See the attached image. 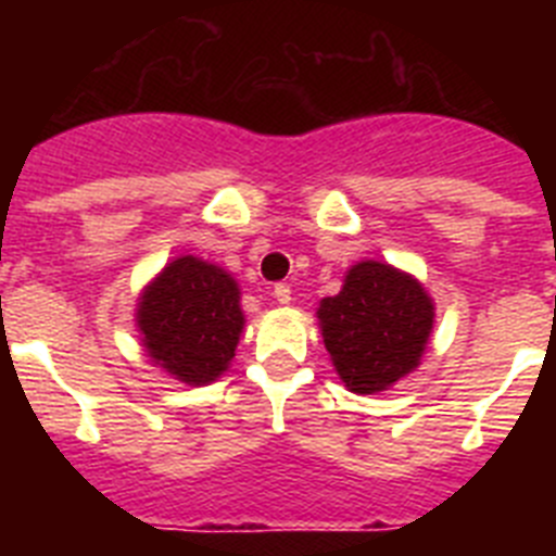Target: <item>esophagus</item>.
<instances>
[{
    "instance_id": "34e87169",
    "label": "esophagus",
    "mask_w": 556,
    "mask_h": 556,
    "mask_svg": "<svg viewBox=\"0 0 556 556\" xmlns=\"http://www.w3.org/2000/svg\"><path fill=\"white\" fill-rule=\"evenodd\" d=\"M275 301L281 303V306H287L289 301H292V289L287 287V283H278V287H275Z\"/></svg>"
}]
</instances>
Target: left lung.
I'll return each mask as SVG.
<instances>
[{
	"mask_svg": "<svg viewBox=\"0 0 556 556\" xmlns=\"http://www.w3.org/2000/svg\"><path fill=\"white\" fill-rule=\"evenodd\" d=\"M323 342L342 384L376 395L409 376L434 328V303L424 283L381 262L348 269L339 294L317 308Z\"/></svg>",
	"mask_w": 556,
	"mask_h": 556,
	"instance_id": "8db88e82",
	"label": "left lung"
}]
</instances>
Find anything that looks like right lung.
<instances>
[{
  "mask_svg": "<svg viewBox=\"0 0 556 556\" xmlns=\"http://www.w3.org/2000/svg\"><path fill=\"white\" fill-rule=\"evenodd\" d=\"M136 326L155 365L189 387L211 384L228 370L244 328L239 283L217 264L180 255L144 287Z\"/></svg>",
  "mask_w": 556,
  "mask_h": 556,
  "instance_id": "right-lung-1",
  "label": "right lung"
}]
</instances>
